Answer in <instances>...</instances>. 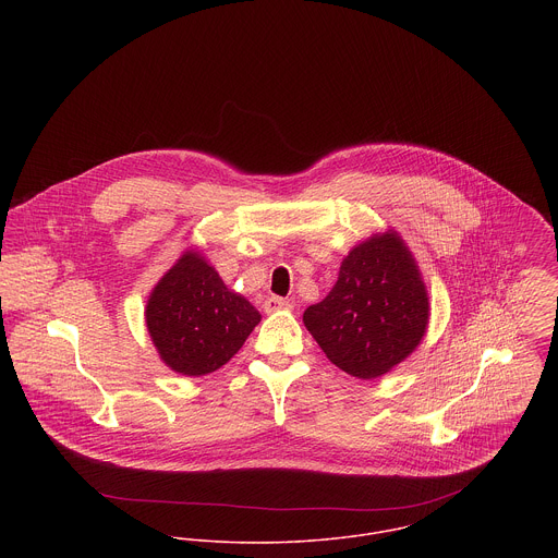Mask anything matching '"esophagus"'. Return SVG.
I'll use <instances>...</instances> for the list:
<instances>
[{"mask_svg":"<svg viewBox=\"0 0 558 558\" xmlns=\"http://www.w3.org/2000/svg\"><path fill=\"white\" fill-rule=\"evenodd\" d=\"M281 310H292V303L286 301V299H279V296H268L264 301V312L266 314H275V312H281Z\"/></svg>","mask_w":558,"mask_h":558,"instance_id":"obj_1","label":"esophagus"}]
</instances>
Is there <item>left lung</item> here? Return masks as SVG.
I'll return each mask as SVG.
<instances>
[{"label": "left lung", "instance_id": "left-lung-1", "mask_svg": "<svg viewBox=\"0 0 558 558\" xmlns=\"http://www.w3.org/2000/svg\"><path fill=\"white\" fill-rule=\"evenodd\" d=\"M303 322L326 359L354 378H380L405 361L429 324L427 288L405 240L387 230L352 246Z\"/></svg>", "mask_w": 558, "mask_h": 558}]
</instances>
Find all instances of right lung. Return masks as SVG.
Returning a JSON list of instances; mask_svg holds the SVG:
<instances>
[{
	"label": "right lung",
	"mask_w": 558,
	"mask_h": 558,
	"mask_svg": "<svg viewBox=\"0 0 558 558\" xmlns=\"http://www.w3.org/2000/svg\"><path fill=\"white\" fill-rule=\"evenodd\" d=\"M259 319V312L230 290L193 246L180 253L146 303V326L160 361L193 378L223 367Z\"/></svg>",
	"instance_id": "obj_1"
}]
</instances>
